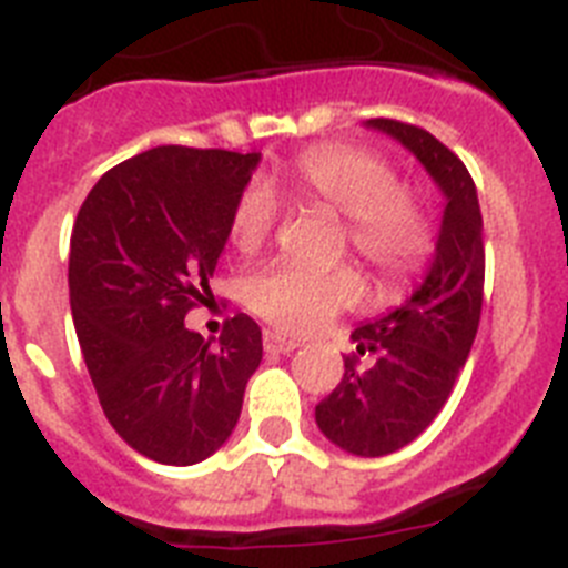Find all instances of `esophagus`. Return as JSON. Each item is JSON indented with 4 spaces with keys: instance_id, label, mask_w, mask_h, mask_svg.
<instances>
[{
    "instance_id": "34e87169",
    "label": "esophagus",
    "mask_w": 568,
    "mask_h": 568,
    "mask_svg": "<svg viewBox=\"0 0 568 568\" xmlns=\"http://www.w3.org/2000/svg\"><path fill=\"white\" fill-rule=\"evenodd\" d=\"M264 349H267V353H275V355H290V353H295V349H298V344H295L293 338H284V335H278V333H264Z\"/></svg>"
}]
</instances>
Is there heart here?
Masks as SVG:
<instances>
[{"instance_id": "heart-1", "label": "heart", "mask_w": 568, "mask_h": 568, "mask_svg": "<svg viewBox=\"0 0 568 568\" xmlns=\"http://www.w3.org/2000/svg\"><path fill=\"white\" fill-rule=\"evenodd\" d=\"M284 175L301 202L344 215L349 247L375 270L384 290L404 287L433 255L429 215L373 150L321 144L295 155ZM275 219L273 190L250 184L235 202L230 239L241 253H253L270 239ZM358 293L361 281L349 267L313 270L290 261L270 264L247 284L250 307L284 333H313Z\"/></svg>"}]
</instances>
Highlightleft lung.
Wrapping results in <instances>:
<instances>
[{
	"label": "left lung",
	"mask_w": 568,
	"mask_h": 568,
	"mask_svg": "<svg viewBox=\"0 0 568 568\" xmlns=\"http://www.w3.org/2000/svg\"><path fill=\"white\" fill-rule=\"evenodd\" d=\"M366 128L404 144L446 199L424 281L404 304L353 329L344 378L315 406V424L335 446L381 458L413 444L453 395L478 333L486 255L478 190L458 155L415 124L369 119ZM358 354L374 364L361 371Z\"/></svg>",
	"instance_id": "obj_1"
}]
</instances>
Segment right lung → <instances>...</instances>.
Listing matches in <instances>:
<instances>
[{"label": "right lung", "mask_w": 568, "mask_h": 568, "mask_svg": "<svg viewBox=\"0 0 568 568\" xmlns=\"http://www.w3.org/2000/svg\"><path fill=\"white\" fill-rule=\"evenodd\" d=\"M261 153L164 144L115 164L70 235V310L99 404L128 446L190 466L233 435L261 329L227 321L219 346L184 327L204 304L235 202Z\"/></svg>", "instance_id": "1"}]
</instances>
